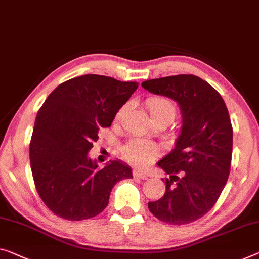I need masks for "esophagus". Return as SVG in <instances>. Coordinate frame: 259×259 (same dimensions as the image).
Listing matches in <instances>:
<instances>
[{
	"label": "esophagus",
	"mask_w": 259,
	"mask_h": 259,
	"mask_svg": "<svg viewBox=\"0 0 259 259\" xmlns=\"http://www.w3.org/2000/svg\"><path fill=\"white\" fill-rule=\"evenodd\" d=\"M133 177L134 178H141V180H146L147 175L140 170H133Z\"/></svg>",
	"instance_id": "1"
}]
</instances>
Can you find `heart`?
Returning <instances> with one entry per match:
<instances>
[{
	"mask_svg": "<svg viewBox=\"0 0 259 259\" xmlns=\"http://www.w3.org/2000/svg\"><path fill=\"white\" fill-rule=\"evenodd\" d=\"M147 109H148L153 120L157 119H172L176 116V106L172 102L164 97H152L146 102ZM127 105L121 106L117 111L114 120H121L124 116ZM158 153V147L154 142L145 139H134L130 141L124 148V156L126 160L137 165H143L148 163L156 156Z\"/></svg>",
	"mask_w": 259,
	"mask_h": 259,
	"instance_id": "heart-1",
	"label": "heart"
}]
</instances>
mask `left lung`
<instances>
[{"mask_svg":"<svg viewBox=\"0 0 259 259\" xmlns=\"http://www.w3.org/2000/svg\"><path fill=\"white\" fill-rule=\"evenodd\" d=\"M141 85L174 99L183 118L175 148L157 162L170 175L165 193L149 201L148 208L166 224H190L215 205L228 180L233 152L228 110L212 85L191 74L148 79Z\"/></svg>","mask_w":259,"mask_h":259,"instance_id":"obj_1","label":"left lung"}]
</instances>
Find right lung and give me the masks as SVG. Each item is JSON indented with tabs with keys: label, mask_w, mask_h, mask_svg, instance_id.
<instances>
[{
	"label": "right lung",
	"mask_w": 259,
	"mask_h": 259,
	"mask_svg": "<svg viewBox=\"0 0 259 259\" xmlns=\"http://www.w3.org/2000/svg\"><path fill=\"white\" fill-rule=\"evenodd\" d=\"M138 85L82 75L58 85L39 109L30 142L31 170L38 194L55 215L71 221L96 217L116 183L133 177L121 161L98 168L88 153L101 127L111 126Z\"/></svg>",
	"instance_id": "obj_1"
}]
</instances>
